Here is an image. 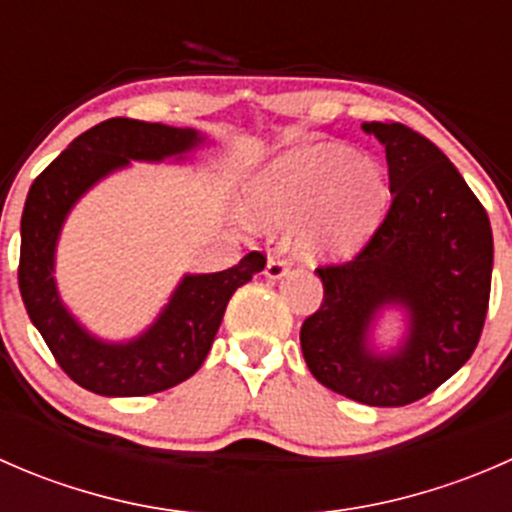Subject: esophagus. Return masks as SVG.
<instances>
[{"instance_id": "esophagus-1", "label": "esophagus", "mask_w": 512, "mask_h": 512, "mask_svg": "<svg viewBox=\"0 0 512 512\" xmlns=\"http://www.w3.org/2000/svg\"><path fill=\"white\" fill-rule=\"evenodd\" d=\"M285 272H287V257H282L280 252L270 255V260H267L265 275L270 277V280H280V277H285Z\"/></svg>"}]
</instances>
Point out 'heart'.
Segmentation results:
<instances>
[{
  "mask_svg": "<svg viewBox=\"0 0 512 512\" xmlns=\"http://www.w3.org/2000/svg\"><path fill=\"white\" fill-rule=\"evenodd\" d=\"M250 210L265 223L304 218L302 247L309 255H344L369 237L386 203L379 160L354 156L339 143H312L272 160L250 190Z\"/></svg>",
  "mask_w": 512,
  "mask_h": 512,
  "instance_id": "obj_1",
  "label": "heart"
}]
</instances>
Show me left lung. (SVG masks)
I'll list each match as a JSON object with an SVG mask.
<instances>
[{"instance_id":"1","label":"left lung","mask_w":512,"mask_h":512,"mask_svg":"<svg viewBox=\"0 0 512 512\" xmlns=\"http://www.w3.org/2000/svg\"><path fill=\"white\" fill-rule=\"evenodd\" d=\"M389 163L391 205L347 262L319 265L324 297L299 332L314 379L366 406H406L451 379L476 352L490 299L493 232L456 165L396 121L364 123ZM386 303L410 312V337L389 357L368 349Z\"/></svg>"}]
</instances>
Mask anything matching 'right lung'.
<instances>
[{"instance_id": "obj_1", "label": "right lung", "mask_w": 512, "mask_h": 512, "mask_svg": "<svg viewBox=\"0 0 512 512\" xmlns=\"http://www.w3.org/2000/svg\"><path fill=\"white\" fill-rule=\"evenodd\" d=\"M193 128L108 118L81 133L29 188L22 213L19 292L29 319L71 381L101 396H148L190 379L208 356L230 297L265 270L262 252L235 267L183 277L151 329L128 344H103L76 324L54 285V250L71 205L128 160H163L195 148Z\"/></svg>"}]
</instances>
